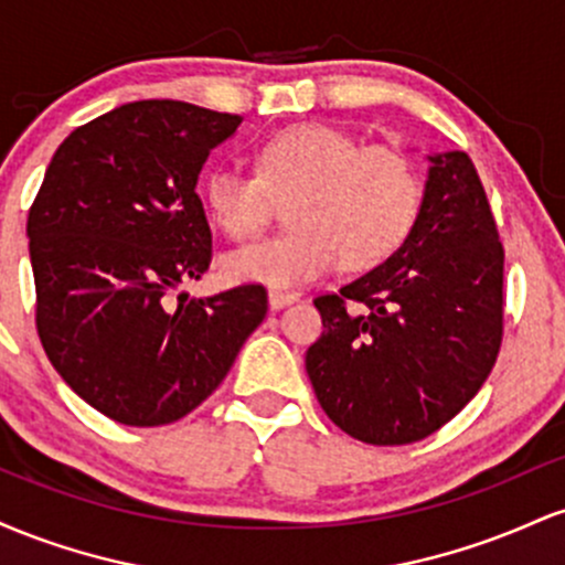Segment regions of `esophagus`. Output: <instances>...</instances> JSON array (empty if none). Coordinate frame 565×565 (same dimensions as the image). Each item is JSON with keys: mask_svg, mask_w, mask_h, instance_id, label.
<instances>
[{"mask_svg": "<svg viewBox=\"0 0 565 565\" xmlns=\"http://www.w3.org/2000/svg\"><path fill=\"white\" fill-rule=\"evenodd\" d=\"M291 302H297L295 291H284V289H270V291H268V305H270V308H274V310L287 308V305H291Z\"/></svg>", "mask_w": 565, "mask_h": 565, "instance_id": "obj_1", "label": "esophagus"}]
</instances>
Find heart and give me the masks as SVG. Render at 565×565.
I'll return each instance as SVG.
<instances>
[{
	"label": "heart",
	"instance_id": "obj_1",
	"mask_svg": "<svg viewBox=\"0 0 565 565\" xmlns=\"http://www.w3.org/2000/svg\"><path fill=\"white\" fill-rule=\"evenodd\" d=\"M295 228L223 257L231 281L287 289L342 260L364 270L393 255L417 220L423 183L414 161L391 146H364L323 125H300L265 140L257 174L217 167L204 180V206L231 238H249L288 201Z\"/></svg>",
	"mask_w": 565,
	"mask_h": 565
}]
</instances>
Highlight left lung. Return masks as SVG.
Listing matches in <instances>:
<instances>
[{"instance_id": "left-lung-1", "label": "left lung", "mask_w": 565, "mask_h": 565, "mask_svg": "<svg viewBox=\"0 0 565 565\" xmlns=\"http://www.w3.org/2000/svg\"><path fill=\"white\" fill-rule=\"evenodd\" d=\"M406 242L337 295L305 355L329 419L374 446L423 440L481 391L502 342L504 249L465 151L427 157Z\"/></svg>"}]
</instances>
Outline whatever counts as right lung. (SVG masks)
I'll list each match as a JSON object with an SVG mask.
<instances>
[{
	"instance_id": "right-lung-1",
	"label": "right lung",
	"mask_w": 565,
	"mask_h": 565,
	"mask_svg": "<svg viewBox=\"0 0 565 565\" xmlns=\"http://www.w3.org/2000/svg\"><path fill=\"white\" fill-rule=\"evenodd\" d=\"M242 116L138 100L76 127L29 212L36 332L55 372L114 423L170 425L225 380L268 313L257 284L188 297L212 260L196 183Z\"/></svg>"
}]
</instances>
